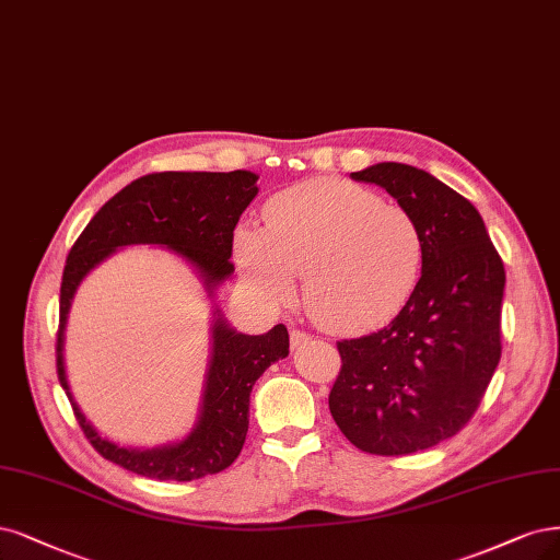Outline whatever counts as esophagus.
<instances>
[{"label":"esophagus","instance_id":"1","mask_svg":"<svg viewBox=\"0 0 560 560\" xmlns=\"http://www.w3.org/2000/svg\"><path fill=\"white\" fill-rule=\"evenodd\" d=\"M289 340H292V347H301V345H305L307 340H311V336H307L305 331L294 329L292 334H289Z\"/></svg>","mask_w":560,"mask_h":560}]
</instances>
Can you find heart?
<instances>
[{
	"instance_id": "heart-1",
	"label": "heart",
	"mask_w": 560,
	"mask_h": 560,
	"mask_svg": "<svg viewBox=\"0 0 560 560\" xmlns=\"http://www.w3.org/2000/svg\"><path fill=\"white\" fill-rule=\"evenodd\" d=\"M261 226L236 231L245 278L271 301H289L303 276V305L324 331L380 329L410 303L427 243L408 208L373 189L317 178L282 191Z\"/></svg>"
}]
</instances>
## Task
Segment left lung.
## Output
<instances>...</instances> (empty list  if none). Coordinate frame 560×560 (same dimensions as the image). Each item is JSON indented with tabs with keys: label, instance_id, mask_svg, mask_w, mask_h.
<instances>
[{
	"label": "left lung",
	"instance_id": "left-lung-1",
	"mask_svg": "<svg viewBox=\"0 0 560 560\" xmlns=\"http://www.w3.org/2000/svg\"><path fill=\"white\" fill-rule=\"evenodd\" d=\"M415 215L427 243L410 303L384 329L340 340L329 410L354 447L405 456L456 435L500 361L505 266L477 208L431 173L382 162L352 173Z\"/></svg>",
	"mask_w": 560,
	"mask_h": 560
}]
</instances>
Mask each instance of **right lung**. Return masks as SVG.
Returning <instances> with one entry per match:
<instances>
[{
  "label": "right lung",
  "mask_w": 560,
  "mask_h": 560,
  "mask_svg": "<svg viewBox=\"0 0 560 560\" xmlns=\"http://www.w3.org/2000/svg\"><path fill=\"white\" fill-rule=\"evenodd\" d=\"M255 183L257 176L249 171L148 173L108 199L69 249L55 345L57 377L90 445L115 466L143 477L176 481L201 479L229 468L238 458L247 435L249 392L268 365L289 354V334L284 324L273 326L264 336L236 334L218 315L197 429L178 445L127 450L96 433L69 394L62 345L75 287L118 247L152 243L176 249L189 264H195L206 287L213 292L234 273V229L243 210L257 197Z\"/></svg>",
  "instance_id": "1"
}]
</instances>
